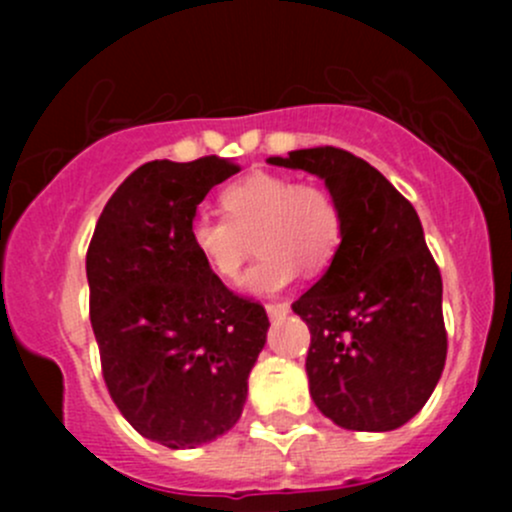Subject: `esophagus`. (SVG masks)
<instances>
[{"mask_svg": "<svg viewBox=\"0 0 512 512\" xmlns=\"http://www.w3.org/2000/svg\"><path fill=\"white\" fill-rule=\"evenodd\" d=\"M265 309H267V314H270L272 319H280V317H285V314L289 312V307H287L285 302H270V304H267Z\"/></svg>", "mask_w": 512, "mask_h": 512, "instance_id": "34e87169", "label": "esophagus"}]
</instances>
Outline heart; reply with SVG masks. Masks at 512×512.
<instances>
[{"instance_id": "1", "label": "heart", "mask_w": 512, "mask_h": 512, "mask_svg": "<svg viewBox=\"0 0 512 512\" xmlns=\"http://www.w3.org/2000/svg\"><path fill=\"white\" fill-rule=\"evenodd\" d=\"M220 205L225 218L195 215L188 242L213 275L232 282L255 240L262 255L242 280L252 294L282 292L297 280L299 267L309 275L327 270L342 247V208L322 185L255 170L227 185Z\"/></svg>"}]
</instances>
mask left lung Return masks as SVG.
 <instances>
[{
  "label": "left lung",
  "instance_id": "1",
  "mask_svg": "<svg viewBox=\"0 0 512 512\" xmlns=\"http://www.w3.org/2000/svg\"><path fill=\"white\" fill-rule=\"evenodd\" d=\"M267 160L319 175L344 218L334 262L292 304L312 334L309 394L337 426L394 431L433 394L448 349L441 272L414 205L342 148Z\"/></svg>",
  "mask_w": 512,
  "mask_h": 512
}]
</instances>
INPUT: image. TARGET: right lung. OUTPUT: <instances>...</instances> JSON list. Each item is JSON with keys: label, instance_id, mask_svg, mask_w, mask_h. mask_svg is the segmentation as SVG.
<instances>
[{"label": "right lung", "instance_id": "obj_1", "mask_svg": "<svg viewBox=\"0 0 512 512\" xmlns=\"http://www.w3.org/2000/svg\"><path fill=\"white\" fill-rule=\"evenodd\" d=\"M237 170L218 156L141 165L111 195L86 252L103 381L123 418L160 446L195 448L230 431L267 342L265 307L230 292L188 242L198 205Z\"/></svg>", "mask_w": 512, "mask_h": 512}]
</instances>
